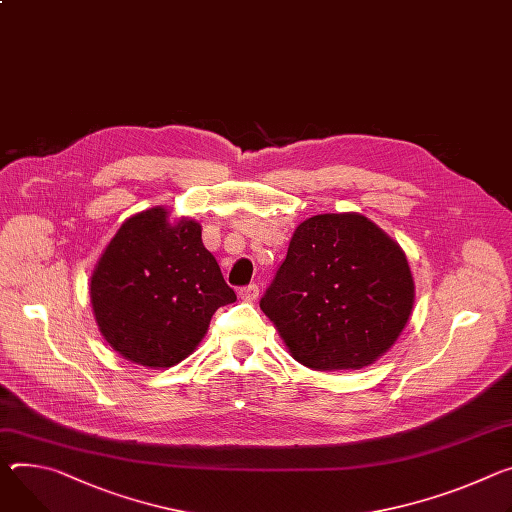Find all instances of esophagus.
Returning a JSON list of instances; mask_svg holds the SVG:
<instances>
[{
    "mask_svg": "<svg viewBox=\"0 0 512 512\" xmlns=\"http://www.w3.org/2000/svg\"><path fill=\"white\" fill-rule=\"evenodd\" d=\"M239 296H241V300H245V302H255V300L259 298V286H257V284H249V286H245V288L239 290Z\"/></svg>",
    "mask_w": 512,
    "mask_h": 512,
    "instance_id": "34e87169",
    "label": "esophagus"
}]
</instances>
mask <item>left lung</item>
<instances>
[{
    "label": "left lung",
    "mask_w": 512,
    "mask_h": 512,
    "mask_svg": "<svg viewBox=\"0 0 512 512\" xmlns=\"http://www.w3.org/2000/svg\"><path fill=\"white\" fill-rule=\"evenodd\" d=\"M412 304L404 251L357 212L298 224L259 302L292 357L316 371L374 363L400 337Z\"/></svg>",
    "instance_id": "left-lung-1"
}]
</instances>
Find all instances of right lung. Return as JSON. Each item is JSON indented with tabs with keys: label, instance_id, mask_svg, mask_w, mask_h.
Segmentation results:
<instances>
[{
	"label": "right lung",
	"instance_id": "obj_1",
	"mask_svg": "<svg viewBox=\"0 0 512 512\" xmlns=\"http://www.w3.org/2000/svg\"><path fill=\"white\" fill-rule=\"evenodd\" d=\"M100 333L124 359L171 367L204 339L212 314L237 300L192 218L155 206L130 216L89 284Z\"/></svg>",
	"mask_w": 512,
	"mask_h": 512
}]
</instances>
